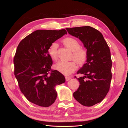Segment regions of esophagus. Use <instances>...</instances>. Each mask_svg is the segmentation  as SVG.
<instances>
[{"instance_id": "esophagus-1", "label": "esophagus", "mask_w": 128, "mask_h": 128, "mask_svg": "<svg viewBox=\"0 0 128 128\" xmlns=\"http://www.w3.org/2000/svg\"><path fill=\"white\" fill-rule=\"evenodd\" d=\"M65 78H66V80L68 81V80H70L71 77H69V76H66V77H65Z\"/></svg>"}]
</instances>
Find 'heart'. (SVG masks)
I'll return each mask as SVG.
<instances>
[{
    "label": "heart",
    "instance_id": "1",
    "mask_svg": "<svg viewBox=\"0 0 128 128\" xmlns=\"http://www.w3.org/2000/svg\"><path fill=\"white\" fill-rule=\"evenodd\" d=\"M64 44L72 51V58L76 62L81 64L86 61L88 58V53L86 50L80 48L78 40L72 37H68L64 40ZM58 44L56 42H53L50 45L48 49L50 56L52 59L56 60L58 57ZM56 70L64 75L70 74L76 69V64L74 61L67 62L59 61L54 65Z\"/></svg>",
    "mask_w": 128,
    "mask_h": 128
}]
</instances>
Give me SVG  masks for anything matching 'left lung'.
<instances>
[{
  "instance_id": "8db88e82",
  "label": "left lung",
  "mask_w": 128,
  "mask_h": 128,
  "mask_svg": "<svg viewBox=\"0 0 128 128\" xmlns=\"http://www.w3.org/2000/svg\"><path fill=\"white\" fill-rule=\"evenodd\" d=\"M69 34L82 42L87 49L86 62L77 72L80 84L73 94L74 98L85 106L101 102L110 90L112 74L110 52L102 34L90 26L66 28Z\"/></svg>"
}]
</instances>
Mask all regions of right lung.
Wrapping results in <instances>:
<instances>
[{"mask_svg": "<svg viewBox=\"0 0 128 128\" xmlns=\"http://www.w3.org/2000/svg\"><path fill=\"white\" fill-rule=\"evenodd\" d=\"M67 34L65 29L37 30L18 45L13 60L14 75L21 92L36 105L51 106L57 96L56 86L65 82L61 72L51 69L53 61L48 49Z\"/></svg>", "mask_w": 128, "mask_h": 128, "instance_id": "obj_1", "label": "right lung"}]
</instances>
